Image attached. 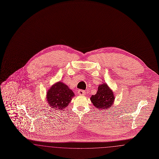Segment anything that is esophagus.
<instances>
[{
	"mask_svg": "<svg viewBox=\"0 0 159 159\" xmlns=\"http://www.w3.org/2000/svg\"><path fill=\"white\" fill-rule=\"evenodd\" d=\"M77 93H78V94H79V95H85V93H86V92H84V91L82 90V89H80V90H79L78 92H77Z\"/></svg>",
	"mask_w": 159,
	"mask_h": 159,
	"instance_id": "1",
	"label": "esophagus"
}]
</instances>
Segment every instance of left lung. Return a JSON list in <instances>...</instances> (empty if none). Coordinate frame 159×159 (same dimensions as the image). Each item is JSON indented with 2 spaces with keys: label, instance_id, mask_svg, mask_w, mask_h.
Masks as SVG:
<instances>
[{
  "label": "left lung",
  "instance_id": "obj_1",
  "mask_svg": "<svg viewBox=\"0 0 159 159\" xmlns=\"http://www.w3.org/2000/svg\"><path fill=\"white\" fill-rule=\"evenodd\" d=\"M114 100L113 92L106 83L99 85L97 93L91 98V102L97 108L104 110L112 107Z\"/></svg>",
  "mask_w": 159,
  "mask_h": 159
}]
</instances>
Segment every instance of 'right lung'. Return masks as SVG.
<instances>
[{"label": "right lung", "mask_w": 159, "mask_h": 159, "mask_svg": "<svg viewBox=\"0 0 159 159\" xmlns=\"http://www.w3.org/2000/svg\"><path fill=\"white\" fill-rule=\"evenodd\" d=\"M74 96L73 92L66 84L59 82L49 89L46 98L50 107L55 110H62L68 106Z\"/></svg>", "instance_id": "right-lung-1"}]
</instances>
